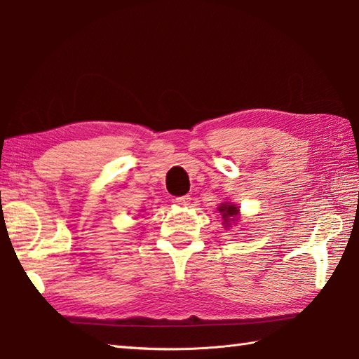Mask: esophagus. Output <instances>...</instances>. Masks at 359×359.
Returning <instances> with one entry per match:
<instances>
[{"instance_id": "esophagus-1", "label": "esophagus", "mask_w": 359, "mask_h": 359, "mask_svg": "<svg viewBox=\"0 0 359 359\" xmlns=\"http://www.w3.org/2000/svg\"><path fill=\"white\" fill-rule=\"evenodd\" d=\"M175 203L180 204V205H189V204H190V196H189V195H184V196L175 198Z\"/></svg>"}]
</instances>
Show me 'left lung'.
<instances>
[{
  "label": "left lung",
  "instance_id": "8db88e82",
  "mask_svg": "<svg viewBox=\"0 0 359 359\" xmlns=\"http://www.w3.org/2000/svg\"><path fill=\"white\" fill-rule=\"evenodd\" d=\"M218 210L221 213L222 221H224V222H222V224H224L227 229L232 226V222L236 221L238 219V215H240V209H238V207L235 204H232V203H222L218 207Z\"/></svg>",
  "mask_w": 359,
  "mask_h": 359
}]
</instances>
